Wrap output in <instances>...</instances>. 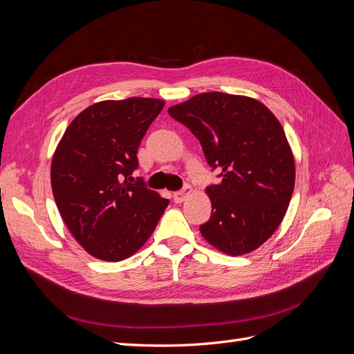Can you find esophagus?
<instances>
[{
    "label": "esophagus",
    "mask_w": 354,
    "mask_h": 354,
    "mask_svg": "<svg viewBox=\"0 0 354 354\" xmlns=\"http://www.w3.org/2000/svg\"><path fill=\"white\" fill-rule=\"evenodd\" d=\"M190 194H192V187L189 185H186L183 189L176 192V194L173 195V199L176 203H181L183 201H186V198H189Z\"/></svg>",
    "instance_id": "obj_1"
}]
</instances>
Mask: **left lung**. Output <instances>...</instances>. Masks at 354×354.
I'll use <instances>...</instances> for the list:
<instances>
[{
	"instance_id": "1",
	"label": "left lung",
	"mask_w": 354,
	"mask_h": 354,
	"mask_svg": "<svg viewBox=\"0 0 354 354\" xmlns=\"http://www.w3.org/2000/svg\"><path fill=\"white\" fill-rule=\"evenodd\" d=\"M168 113L194 133L223 178L205 189L212 209L202 236L229 255L257 250L279 227L295 185L281 122L261 102L220 91L196 94Z\"/></svg>"
}]
</instances>
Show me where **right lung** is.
I'll list each match as a JSON object with an SVG mask.
<instances>
[{
  "instance_id": "1",
  "label": "right lung",
  "mask_w": 354,
  "mask_h": 354,
  "mask_svg": "<svg viewBox=\"0 0 354 354\" xmlns=\"http://www.w3.org/2000/svg\"><path fill=\"white\" fill-rule=\"evenodd\" d=\"M165 102L103 100L69 124L51 160V189L72 236L90 255L122 261L151 238L169 201L133 181L137 149Z\"/></svg>"
}]
</instances>
